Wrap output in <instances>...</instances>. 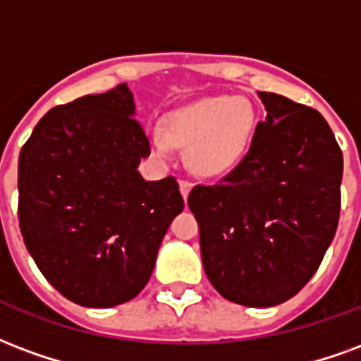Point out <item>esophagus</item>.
Returning <instances> with one entry per match:
<instances>
[{"instance_id": "1", "label": "esophagus", "mask_w": 361, "mask_h": 361, "mask_svg": "<svg viewBox=\"0 0 361 361\" xmlns=\"http://www.w3.org/2000/svg\"><path fill=\"white\" fill-rule=\"evenodd\" d=\"M178 186H180V194H183V198L184 200L188 198V194H190V188H192L190 180H186V178H180V180H178Z\"/></svg>"}]
</instances>
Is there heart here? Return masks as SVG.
I'll return each instance as SVG.
<instances>
[{
	"label": "heart",
	"instance_id": "obj_1",
	"mask_svg": "<svg viewBox=\"0 0 361 361\" xmlns=\"http://www.w3.org/2000/svg\"><path fill=\"white\" fill-rule=\"evenodd\" d=\"M257 126L250 99L213 96L184 105L167 117V128L149 133L159 155H171L175 146H188V163L202 177H219L242 161Z\"/></svg>",
	"mask_w": 361,
	"mask_h": 361
}]
</instances>
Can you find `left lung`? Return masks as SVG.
<instances>
[{"label": "left lung", "mask_w": 361, "mask_h": 361, "mask_svg": "<svg viewBox=\"0 0 361 361\" xmlns=\"http://www.w3.org/2000/svg\"><path fill=\"white\" fill-rule=\"evenodd\" d=\"M250 149L188 207L202 262L223 298L250 307L283 304L319 267L341 215L343 152L319 111L273 92Z\"/></svg>", "instance_id": "obj_1"}]
</instances>
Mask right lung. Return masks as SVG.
Masks as SVG:
<instances>
[{
  "label": "right lung",
  "mask_w": 361,
  "mask_h": 361,
  "mask_svg": "<svg viewBox=\"0 0 361 361\" xmlns=\"http://www.w3.org/2000/svg\"><path fill=\"white\" fill-rule=\"evenodd\" d=\"M149 140L128 86L57 105L18 155V227L42 275L86 307L133 300L184 200L138 173Z\"/></svg>",
  "instance_id": "1"
}]
</instances>
